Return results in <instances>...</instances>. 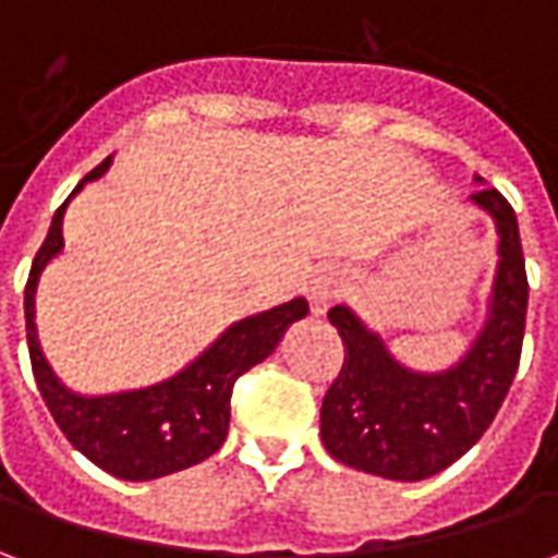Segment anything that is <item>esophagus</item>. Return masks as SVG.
Masks as SVG:
<instances>
[{
	"mask_svg": "<svg viewBox=\"0 0 558 558\" xmlns=\"http://www.w3.org/2000/svg\"><path fill=\"white\" fill-rule=\"evenodd\" d=\"M340 278L338 271H316L314 280H311V290H307V299H311V311L314 314H323L326 311V304L335 299L340 292Z\"/></svg>",
	"mask_w": 558,
	"mask_h": 558,
	"instance_id": "34e87169",
	"label": "esophagus"
}]
</instances>
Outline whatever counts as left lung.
I'll use <instances>...</instances> for the list:
<instances>
[{
	"mask_svg": "<svg viewBox=\"0 0 558 558\" xmlns=\"http://www.w3.org/2000/svg\"><path fill=\"white\" fill-rule=\"evenodd\" d=\"M469 199L493 220L496 268L484 323L451 367H407L352 307L328 311L343 340V367L323 400L319 433L328 454L359 472L388 481L442 472L484 436L514 383L529 304L517 215L496 187Z\"/></svg>",
	"mask_w": 558,
	"mask_h": 558,
	"instance_id": "8db88e82",
	"label": "left lung"
}]
</instances>
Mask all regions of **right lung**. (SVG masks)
<instances>
[{
    "instance_id": "1",
    "label": "right lung",
    "mask_w": 558,
    "mask_h": 558,
    "mask_svg": "<svg viewBox=\"0 0 558 558\" xmlns=\"http://www.w3.org/2000/svg\"><path fill=\"white\" fill-rule=\"evenodd\" d=\"M110 163L113 155L101 160L89 175H83L74 194L53 215L26 283V340L35 383L68 442L116 478L151 481L203 463L218 451L230 430V398L235 379L275 352L287 328L307 316V302L299 295L232 323L194 362H187L179 374L167 376L155 386L125 388L110 395H80L68 388L50 367L38 340V283L44 268L65 247L62 220L68 203L83 191V184L101 179Z\"/></svg>"
}]
</instances>
